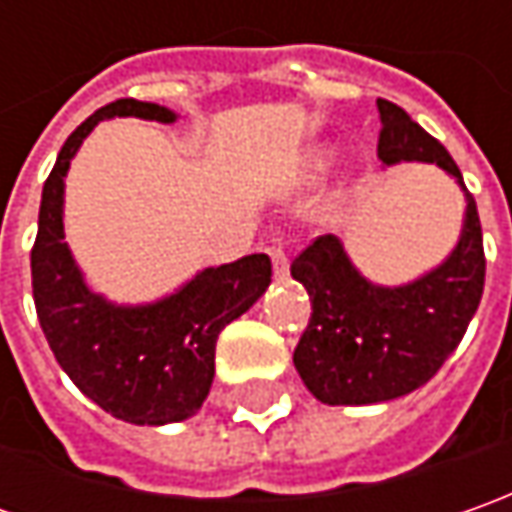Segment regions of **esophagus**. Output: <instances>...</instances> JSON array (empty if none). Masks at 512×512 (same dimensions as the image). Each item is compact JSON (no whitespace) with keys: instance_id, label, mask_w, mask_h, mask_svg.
I'll return each mask as SVG.
<instances>
[{"instance_id":"obj_1","label":"esophagus","mask_w":512,"mask_h":512,"mask_svg":"<svg viewBox=\"0 0 512 512\" xmlns=\"http://www.w3.org/2000/svg\"><path fill=\"white\" fill-rule=\"evenodd\" d=\"M273 273H276V279H285L287 276V250H282V247H273Z\"/></svg>"}]
</instances>
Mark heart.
<instances>
[{"label":"heart","instance_id":"b5f03b06","mask_svg":"<svg viewBox=\"0 0 512 512\" xmlns=\"http://www.w3.org/2000/svg\"><path fill=\"white\" fill-rule=\"evenodd\" d=\"M327 165H330V153H327V150H316L313 156H307L305 173L310 179H313V176H322L327 170Z\"/></svg>","mask_w":512,"mask_h":512}]
</instances>
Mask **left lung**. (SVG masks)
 <instances>
[{
    "label": "left lung",
    "mask_w": 512,
    "mask_h": 512,
    "mask_svg": "<svg viewBox=\"0 0 512 512\" xmlns=\"http://www.w3.org/2000/svg\"><path fill=\"white\" fill-rule=\"evenodd\" d=\"M376 108L384 168L436 165L462 187L467 207L453 250L404 285L370 282L336 236H319L293 259L290 276L313 305L293 364L322 404H379L413 393L456 350L482 302V225L462 170L399 105L376 99Z\"/></svg>",
    "instance_id": "left-lung-1"
}]
</instances>
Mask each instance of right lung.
Wrapping results in <instances>:
<instances>
[{"instance_id": "obj_1", "label": "right lung", "mask_w": 512, "mask_h": 512, "mask_svg": "<svg viewBox=\"0 0 512 512\" xmlns=\"http://www.w3.org/2000/svg\"><path fill=\"white\" fill-rule=\"evenodd\" d=\"M116 116L162 125L179 119L165 105L116 99L70 133L42 187L30 250L33 302L56 362L90 402L122 422L162 427L199 413L216 373L219 333L265 296L273 267L265 253H253L205 267L142 305H119L90 290L65 242V176L90 130Z\"/></svg>"}]
</instances>
